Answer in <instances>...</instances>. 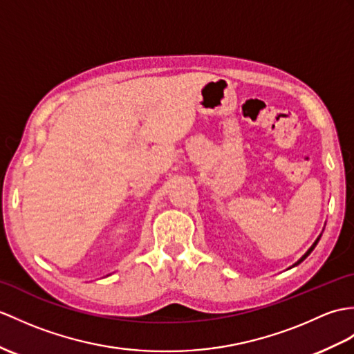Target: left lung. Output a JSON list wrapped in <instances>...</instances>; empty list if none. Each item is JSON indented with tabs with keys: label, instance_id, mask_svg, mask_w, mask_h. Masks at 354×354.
I'll use <instances>...</instances> for the list:
<instances>
[{
	"label": "left lung",
	"instance_id": "1",
	"mask_svg": "<svg viewBox=\"0 0 354 354\" xmlns=\"http://www.w3.org/2000/svg\"><path fill=\"white\" fill-rule=\"evenodd\" d=\"M318 241H319V236H318V238H317V241H315V243H314V244H312V248H310V249H309V250H308V252H306V253H305V254H303V258H301V259H300V261H299V262H297V264H300V262H301V261H303V259H306V258H308V257H309V253H310V252H312V250H314V249H315V245H317V243H318ZM297 264H295V266H297Z\"/></svg>",
	"mask_w": 354,
	"mask_h": 354
}]
</instances>
